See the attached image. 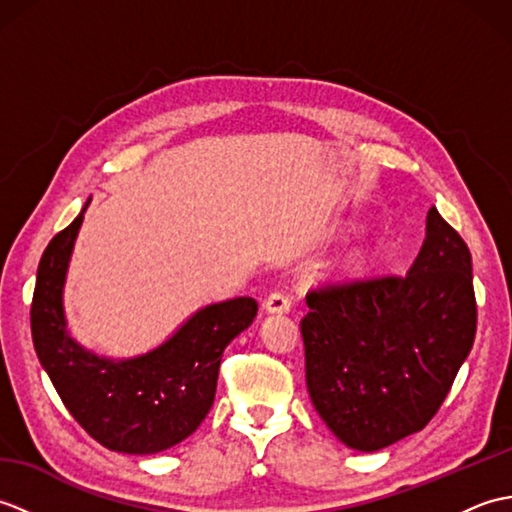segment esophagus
<instances>
[{
	"mask_svg": "<svg viewBox=\"0 0 512 512\" xmlns=\"http://www.w3.org/2000/svg\"><path fill=\"white\" fill-rule=\"evenodd\" d=\"M264 308L270 314H284L290 310V297L284 295V292H273V295L266 299Z\"/></svg>",
	"mask_w": 512,
	"mask_h": 512,
	"instance_id": "1",
	"label": "esophagus"
}]
</instances>
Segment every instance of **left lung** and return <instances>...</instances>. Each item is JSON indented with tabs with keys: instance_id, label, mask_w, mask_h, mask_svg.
Segmentation results:
<instances>
[{
	"instance_id": "1",
	"label": "left lung",
	"mask_w": 512,
	"mask_h": 512,
	"mask_svg": "<svg viewBox=\"0 0 512 512\" xmlns=\"http://www.w3.org/2000/svg\"><path fill=\"white\" fill-rule=\"evenodd\" d=\"M306 303V383L334 436L374 453L427 427L477 325L469 246L436 206L407 275L328 281Z\"/></svg>"
}]
</instances>
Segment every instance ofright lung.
<instances>
[{"label": "right lung", "instance_id": "add662e5", "mask_svg": "<svg viewBox=\"0 0 512 512\" xmlns=\"http://www.w3.org/2000/svg\"><path fill=\"white\" fill-rule=\"evenodd\" d=\"M88 204L43 250L30 308L32 343L63 405L96 442L118 453H160L206 418L222 354L257 317V301L235 297L200 308L165 343L132 358L85 350L70 336L63 286Z\"/></svg>", "mask_w": 512, "mask_h": 512}]
</instances>
